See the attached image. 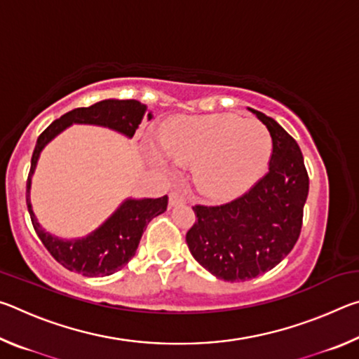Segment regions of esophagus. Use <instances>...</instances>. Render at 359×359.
I'll return each instance as SVG.
<instances>
[{
    "label": "esophagus",
    "mask_w": 359,
    "mask_h": 359,
    "mask_svg": "<svg viewBox=\"0 0 359 359\" xmlns=\"http://www.w3.org/2000/svg\"><path fill=\"white\" fill-rule=\"evenodd\" d=\"M185 201V198H184V194H182L180 191H171L169 193V205H177V204H180V203H184Z\"/></svg>",
    "instance_id": "esophagus-1"
}]
</instances>
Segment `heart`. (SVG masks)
<instances>
[{"label": "heart", "mask_w": 359, "mask_h": 359, "mask_svg": "<svg viewBox=\"0 0 359 359\" xmlns=\"http://www.w3.org/2000/svg\"><path fill=\"white\" fill-rule=\"evenodd\" d=\"M271 154L266 126L231 114L174 118L161 131V145L150 144L151 158L161 165L169 156L194 161V184L214 199L248 190L264 174Z\"/></svg>", "instance_id": "1"}]
</instances>
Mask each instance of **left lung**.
I'll use <instances>...</instances> for the list:
<instances>
[{"label": "left lung", "mask_w": 359, "mask_h": 359, "mask_svg": "<svg viewBox=\"0 0 359 359\" xmlns=\"http://www.w3.org/2000/svg\"><path fill=\"white\" fill-rule=\"evenodd\" d=\"M250 111L272 137L269 171L242 196L193 208L187 233L193 258L226 282H244L276 267L293 250L302 228L309 175L299 145L274 118Z\"/></svg>", "instance_id": "left-lung-1"}]
</instances>
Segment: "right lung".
I'll return each mask as SVG.
<instances>
[{"mask_svg":"<svg viewBox=\"0 0 359 359\" xmlns=\"http://www.w3.org/2000/svg\"><path fill=\"white\" fill-rule=\"evenodd\" d=\"M151 114L147 106L136 100H104L88 107H77L74 111L52 121L41 133L32 156V169L27 180V205L32 217L33 228L48 253L68 271H74L85 277H104L120 271L135 257L144 229L154 217H158L168 208V196L156 199H126L101 226L87 238L63 241L46 233L36 220L29 201L32 175L41 150L72 123L100 125L133 137L141 121Z\"/></svg>","mask_w":359,"mask_h":359,"instance_id":"right-lung-1","label":"right lung"}]
</instances>
